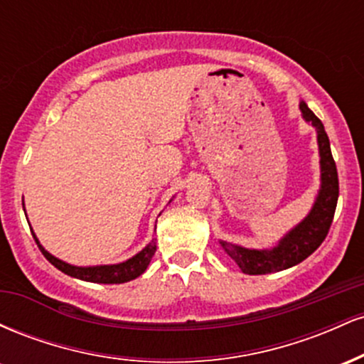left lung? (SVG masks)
I'll list each match as a JSON object with an SVG mask.
<instances>
[{
    "instance_id": "8db88e82",
    "label": "left lung",
    "mask_w": 364,
    "mask_h": 364,
    "mask_svg": "<svg viewBox=\"0 0 364 364\" xmlns=\"http://www.w3.org/2000/svg\"><path fill=\"white\" fill-rule=\"evenodd\" d=\"M299 109L303 112V118L310 121L316 128V135H318L321 168V188L318 196H316L315 205L306 219L296 225L289 235L284 236L281 243L272 250H248L220 241L225 253L237 263L243 274H272L298 265L323 243L330 225H332L337 198H339V176H337L336 161L330 152V141L325 133L323 123L316 118L315 112L306 106V102L299 104Z\"/></svg>"
}]
</instances>
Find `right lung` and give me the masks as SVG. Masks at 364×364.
<instances>
[{
	"mask_svg": "<svg viewBox=\"0 0 364 364\" xmlns=\"http://www.w3.org/2000/svg\"><path fill=\"white\" fill-rule=\"evenodd\" d=\"M34 240L44 257L48 258V260L51 262L58 270H61V272H65L66 275H72V277L82 279V281L97 282V284H121V282L133 281V279H136L139 275L145 272V269L149 267V263L152 260L154 253H156V248H157L156 240H152V243L145 246L140 253H136L135 257L129 258L127 262L118 263V265L75 267V265H70V263L58 260V258L53 257L51 253L46 252L43 246L39 245V241H37L36 235H34Z\"/></svg>",
	"mask_w": 364,
	"mask_h": 364,
	"instance_id": "right-lung-1",
	"label": "right lung"
}]
</instances>
